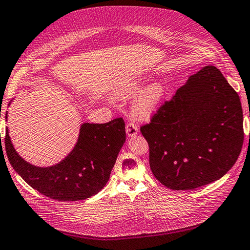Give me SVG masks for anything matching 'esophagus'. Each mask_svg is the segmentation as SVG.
<instances>
[{
	"instance_id": "1",
	"label": "esophagus",
	"mask_w": 250,
	"mask_h": 250,
	"mask_svg": "<svg viewBox=\"0 0 250 250\" xmlns=\"http://www.w3.org/2000/svg\"><path fill=\"white\" fill-rule=\"evenodd\" d=\"M125 132L127 137H133L138 134V129L137 126L133 124V123H129L125 126Z\"/></svg>"
}]
</instances>
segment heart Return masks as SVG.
I'll list each match as a JSON object with an SVG mask.
<instances>
[{
  "label": "heart",
  "mask_w": 250,
  "mask_h": 250,
  "mask_svg": "<svg viewBox=\"0 0 250 250\" xmlns=\"http://www.w3.org/2000/svg\"><path fill=\"white\" fill-rule=\"evenodd\" d=\"M142 82H136L124 87L118 91V97L127 98L131 97L141 89ZM165 96V88L161 83H152L147 86L132 104L131 113L135 118L145 120L149 119L159 107L160 103Z\"/></svg>",
  "instance_id": "heart-1"
}]
</instances>
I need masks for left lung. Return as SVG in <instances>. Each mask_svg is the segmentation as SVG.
Here are the masks:
<instances>
[{"instance_id":"8db88e82","label":"left lung","mask_w":250,"mask_h":250,"mask_svg":"<svg viewBox=\"0 0 250 250\" xmlns=\"http://www.w3.org/2000/svg\"><path fill=\"white\" fill-rule=\"evenodd\" d=\"M141 132L156 180L176 190L204 187L224 177L241 153L240 97L216 67L207 66L189 77Z\"/></svg>"}]
</instances>
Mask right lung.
I'll list each match as a JSON object with an SVG mask.
<instances>
[{
  "label": "right lung",
  "mask_w": 250,
  "mask_h": 250,
  "mask_svg": "<svg viewBox=\"0 0 250 250\" xmlns=\"http://www.w3.org/2000/svg\"><path fill=\"white\" fill-rule=\"evenodd\" d=\"M5 118L7 120V112ZM125 126L123 118L101 125L83 124L72 151L53 166H35L22 159L11 143L8 127L5 149L16 172L40 194L60 201L84 200L107 183L125 142Z\"/></svg>",
  "instance_id": "add662e5"
}]
</instances>
